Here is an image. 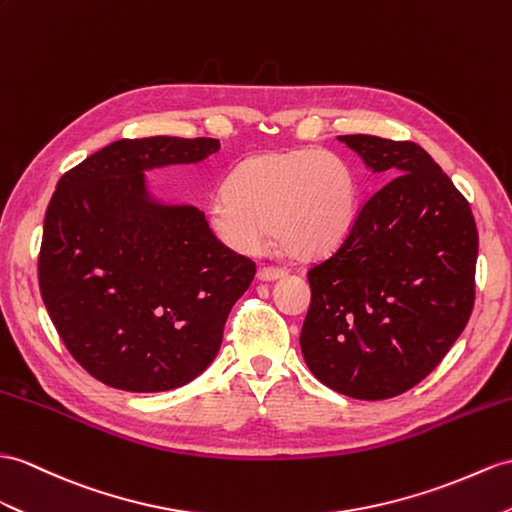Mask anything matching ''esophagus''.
I'll return each instance as SVG.
<instances>
[{
    "label": "esophagus",
    "instance_id": "34e87169",
    "mask_svg": "<svg viewBox=\"0 0 512 512\" xmlns=\"http://www.w3.org/2000/svg\"><path fill=\"white\" fill-rule=\"evenodd\" d=\"M286 276V271L280 267H260L258 269V280L263 282H273V280H280Z\"/></svg>",
    "mask_w": 512,
    "mask_h": 512
}]
</instances>
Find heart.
<instances>
[{
    "instance_id": "b5f03b06",
    "label": "heart",
    "mask_w": 512,
    "mask_h": 512,
    "mask_svg": "<svg viewBox=\"0 0 512 512\" xmlns=\"http://www.w3.org/2000/svg\"><path fill=\"white\" fill-rule=\"evenodd\" d=\"M208 223L234 252L260 254L273 234L293 258H321L352 232L358 180L350 162L321 147L249 156L208 202Z\"/></svg>"
}]
</instances>
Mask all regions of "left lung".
I'll list each match as a JSON object with an SVG mask.
<instances>
[{"instance_id": "left-lung-1", "label": "left lung", "mask_w": 512, "mask_h": 512, "mask_svg": "<svg viewBox=\"0 0 512 512\" xmlns=\"http://www.w3.org/2000/svg\"><path fill=\"white\" fill-rule=\"evenodd\" d=\"M339 141L391 180L358 210L347 239L310 267L299 345L332 391L389 400L426 378L465 330L478 230L467 199L417 143Z\"/></svg>"}]
</instances>
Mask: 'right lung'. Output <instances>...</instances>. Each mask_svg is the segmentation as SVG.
I'll use <instances>...</instances> for the list:
<instances>
[{
    "label": "right lung",
    "instance_id": "1",
    "mask_svg": "<svg viewBox=\"0 0 512 512\" xmlns=\"http://www.w3.org/2000/svg\"><path fill=\"white\" fill-rule=\"evenodd\" d=\"M219 152L217 139H121L69 169L49 199L39 286L69 354L112 389H178L213 363L256 265L195 206L158 204L145 171Z\"/></svg>",
    "mask_w": 512,
    "mask_h": 512
}]
</instances>
